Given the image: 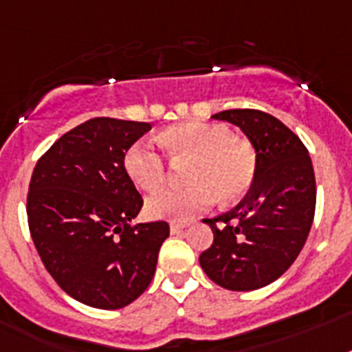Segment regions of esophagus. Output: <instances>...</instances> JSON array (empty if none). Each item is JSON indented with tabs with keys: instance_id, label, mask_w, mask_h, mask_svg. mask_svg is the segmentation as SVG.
Segmentation results:
<instances>
[{
	"instance_id": "obj_1",
	"label": "esophagus",
	"mask_w": 352,
	"mask_h": 352,
	"mask_svg": "<svg viewBox=\"0 0 352 352\" xmlns=\"http://www.w3.org/2000/svg\"><path fill=\"white\" fill-rule=\"evenodd\" d=\"M184 230H186V224H177V222H171L170 224L171 235H179V233H182Z\"/></svg>"
}]
</instances>
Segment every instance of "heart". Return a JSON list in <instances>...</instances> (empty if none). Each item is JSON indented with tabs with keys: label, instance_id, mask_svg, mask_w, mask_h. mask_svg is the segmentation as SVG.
Returning <instances> with one entry per match:
<instances>
[{
	"label": "heart",
	"instance_id": "obj_1",
	"mask_svg": "<svg viewBox=\"0 0 352 352\" xmlns=\"http://www.w3.org/2000/svg\"><path fill=\"white\" fill-rule=\"evenodd\" d=\"M159 144L173 162L190 161L188 188L166 190L150 197L146 213L151 219L188 221L213 201H236L248 193L256 171V157L250 142L236 139L222 124L184 122L159 133ZM128 179L142 191H157L164 182L162 157L148 144H133L124 155Z\"/></svg>",
	"mask_w": 352,
	"mask_h": 352
}]
</instances>
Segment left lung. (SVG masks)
<instances>
[{
  "label": "left lung",
  "instance_id": "obj_1",
  "mask_svg": "<svg viewBox=\"0 0 352 352\" xmlns=\"http://www.w3.org/2000/svg\"><path fill=\"white\" fill-rule=\"evenodd\" d=\"M211 119L241 128L256 171L241 204L204 219L213 244L199 262L224 289L255 291L284 275L307 241L316 204L313 162L298 137L265 111L224 110Z\"/></svg>",
  "mask_w": 352,
  "mask_h": 352
}]
</instances>
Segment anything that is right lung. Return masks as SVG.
Wrapping results in <instances>:
<instances>
[{
  "label": "right lung",
  "mask_w": 352,
  "mask_h": 352,
  "mask_svg": "<svg viewBox=\"0 0 352 352\" xmlns=\"http://www.w3.org/2000/svg\"><path fill=\"white\" fill-rule=\"evenodd\" d=\"M150 122L96 117L57 139L37 161L27 215L34 245L67 295L121 309L146 291L170 235L166 222L133 221L142 197L124 155Z\"/></svg>",
  "instance_id": "1"
}]
</instances>
